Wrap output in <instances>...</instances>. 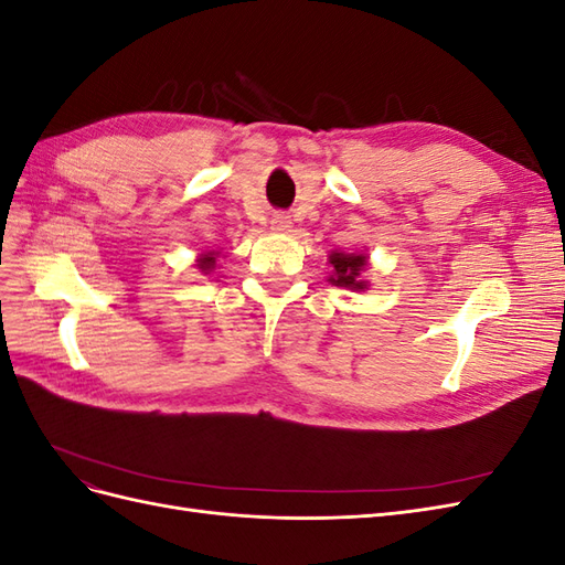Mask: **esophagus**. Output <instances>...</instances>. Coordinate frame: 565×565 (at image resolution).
<instances>
[{
	"label": "esophagus",
	"mask_w": 565,
	"mask_h": 565,
	"mask_svg": "<svg viewBox=\"0 0 565 565\" xmlns=\"http://www.w3.org/2000/svg\"><path fill=\"white\" fill-rule=\"evenodd\" d=\"M270 226H273V231H282V233H285V231L292 228V218H289L285 212H280V214L273 216Z\"/></svg>",
	"instance_id": "esophagus-1"
}]
</instances>
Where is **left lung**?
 <instances>
[{
    "label": "left lung",
    "mask_w": 565,
    "mask_h": 565,
    "mask_svg": "<svg viewBox=\"0 0 565 565\" xmlns=\"http://www.w3.org/2000/svg\"><path fill=\"white\" fill-rule=\"evenodd\" d=\"M330 264L334 273L330 276V282L337 287H347V289H367V280L361 278V273L367 266V256L365 254H347V252H332L330 254Z\"/></svg>",
    "instance_id": "left-lung-1"
}]
</instances>
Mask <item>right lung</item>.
Here are the masks:
<instances>
[{
  "label": "right lung",
  "instance_id": "right-lung-1",
  "mask_svg": "<svg viewBox=\"0 0 565 565\" xmlns=\"http://www.w3.org/2000/svg\"><path fill=\"white\" fill-rule=\"evenodd\" d=\"M216 256H218V252H204V254H200V259H198L195 266L202 273H212L216 268Z\"/></svg>",
  "mask_w": 565,
  "mask_h": 565
}]
</instances>
